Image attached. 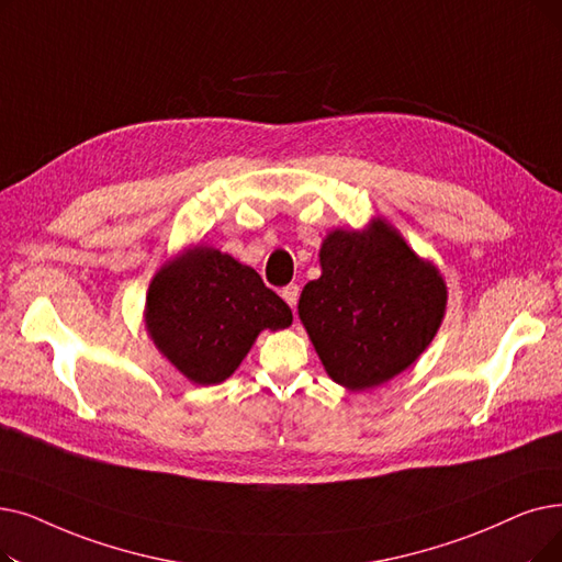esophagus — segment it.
<instances>
[{
	"mask_svg": "<svg viewBox=\"0 0 562 562\" xmlns=\"http://www.w3.org/2000/svg\"><path fill=\"white\" fill-rule=\"evenodd\" d=\"M299 296H301V286H299V284H286V286L282 289V299L286 301V305H289L291 310H296Z\"/></svg>",
	"mask_w": 562,
	"mask_h": 562,
	"instance_id": "34e87169",
	"label": "esophagus"
}]
</instances>
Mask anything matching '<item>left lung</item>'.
<instances>
[{
	"label": "left lung",
	"instance_id": "1",
	"mask_svg": "<svg viewBox=\"0 0 562 562\" xmlns=\"http://www.w3.org/2000/svg\"><path fill=\"white\" fill-rule=\"evenodd\" d=\"M319 257L322 278L305 284L299 314L328 376L364 390L404 372L441 326L443 278L383 221L333 232Z\"/></svg>",
	"mask_w": 562,
	"mask_h": 562
}]
</instances>
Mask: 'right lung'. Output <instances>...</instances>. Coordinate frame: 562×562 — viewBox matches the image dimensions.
<instances>
[{"mask_svg":"<svg viewBox=\"0 0 562 562\" xmlns=\"http://www.w3.org/2000/svg\"><path fill=\"white\" fill-rule=\"evenodd\" d=\"M289 305L250 266L213 248H192L162 266L146 296V328L190 381H225L263 328H286Z\"/></svg>","mask_w":562,"mask_h":562,"instance_id":"1","label":"right lung"}]
</instances>
